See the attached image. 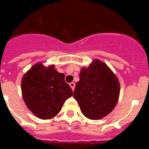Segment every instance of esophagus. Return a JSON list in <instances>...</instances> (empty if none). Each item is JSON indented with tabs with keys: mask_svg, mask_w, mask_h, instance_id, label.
Segmentation results:
<instances>
[{
	"mask_svg": "<svg viewBox=\"0 0 149 149\" xmlns=\"http://www.w3.org/2000/svg\"><path fill=\"white\" fill-rule=\"evenodd\" d=\"M69 86H71L72 89L74 91V87H75V84H74V83H70V84H69Z\"/></svg>",
	"mask_w": 149,
	"mask_h": 149,
	"instance_id": "34e87169",
	"label": "esophagus"
}]
</instances>
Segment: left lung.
I'll use <instances>...</instances> for the list:
<instances>
[{
  "label": "left lung",
  "instance_id": "obj_1",
  "mask_svg": "<svg viewBox=\"0 0 149 149\" xmlns=\"http://www.w3.org/2000/svg\"><path fill=\"white\" fill-rule=\"evenodd\" d=\"M73 96L82 113L97 120L108 115L119 99L120 85L116 76L103 62L95 60L80 72Z\"/></svg>",
  "mask_w": 149,
  "mask_h": 149
}]
</instances>
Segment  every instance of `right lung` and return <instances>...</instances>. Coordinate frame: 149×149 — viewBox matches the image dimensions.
I'll use <instances>...</instances> for the list:
<instances>
[{"instance_id":"1","label":"right lung","mask_w":149,"mask_h":149,"mask_svg":"<svg viewBox=\"0 0 149 149\" xmlns=\"http://www.w3.org/2000/svg\"><path fill=\"white\" fill-rule=\"evenodd\" d=\"M24 101L29 110L42 119L54 117L61 110L72 90L54 65L45 67L41 63L33 65L22 80Z\"/></svg>"}]
</instances>
